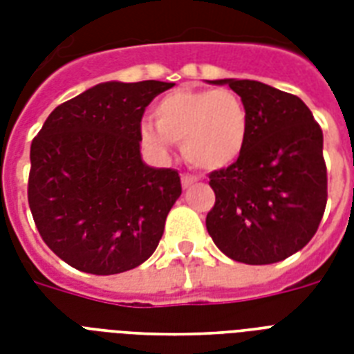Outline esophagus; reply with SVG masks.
Segmentation results:
<instances>
[{"label": "esophagus", "instance_id": "obj_1", "mask_svg": "<svg viewBox=\"0 0 354 354\" xmlns=\"http://www.w3.org/2000/svg\"><path fill=\"white\" fill-rule=\"evenodd\" d=\"M198 182V178L196 176H191V174H182V185L183 189H189L193 183Z\"/></svg>", "mask_w": 354, "mask_h": 354}]
</instances>
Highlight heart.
Instances as JSON below:
<instances>
[{
    "label": "heart",
    "mask_w": 354,
    "mask_h": 354,
    "mask_svg": "<svg viewBox=\"0 0 354 354\" xmlns=\"http://www.w3.org/2000/svg\"><path fill=\"white\" fill-rule=\"evenodd\" d=\"M152 122L141 124V138L165 152L182 143L183 158L202 171H221L241 158L250 133L248 108L235 91L182 88L161 97Z\"/></svg>",
    "instance_id": "1"
}]
</instances>
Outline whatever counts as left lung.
Returning <instances> with one entry per match:
<instances>
[{"instance_id": "8db88e82", "label": "left lung", "mask_w": 354, "mask_h": 354, "mask_svg": "<svg viewBox=\"0 0 354 354\" xmlns=\"http://www.w3.org/2000/svg\"><path fill=\"white\" fill-rule=\"evenodd\" d=\"M241 97L250 133L241 158L213 171L215 205L205 227L244 264H272L307 246L327 204L324 133L299 97L257 80L221 79Z\"/></svg>"}]
</instances>
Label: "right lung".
Listing matches in <instances>:
<instances>
[{
	"mask_svg": "<svg viewBox=\"0 0 354 354\" xmlns=\"http://www.w3.org/2000/svg\"><path fill=\"white\" fill-rule=\"evenodd\" d=\"M172 82H102L49 113L30 145L29 207L69 266L121 274L154 253L182 194L174 169L141 160V118Z\"/></svg>",
	"mask_w": 354,
	"mask_h": 354,
	"instance_id": "right-lung-1",
	"label": "right lung"
}]
</instances>
